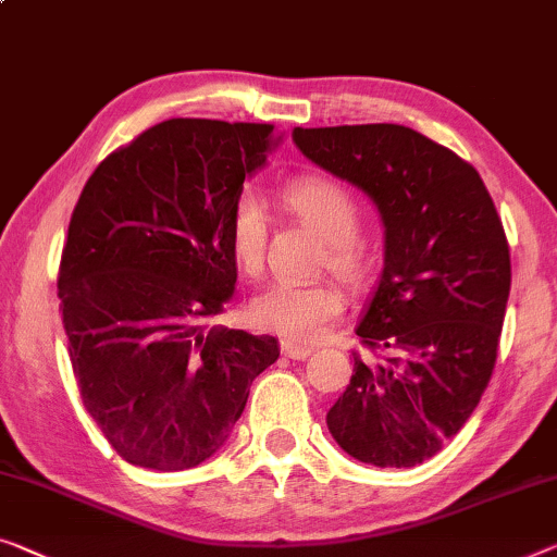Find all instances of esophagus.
<instances>
[{"label": "esophagus", "mask_w": 557, "mask_h": 557, "mask_svg": "<svg viewBox=\"0 0 557 557\" xmlns=\"http://www.w3.org/2000/svg\"><path fill=\"white\" fill-rule=\"evenodd\" d=\"M280 350H282V355H285V358H289V360H305L307 355L312 352V347H305V345L289 343V339H282Z\"/></svg>", "instance_id": "esophagus-1"}]
</instances>
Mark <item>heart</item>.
<instances>
[{
  "label": "heart",
  "mask_w": 557,
  "mask_h": 557,
  "mask_svg": "<svg viewBox=\"0 0 557 557\" xmlns=\"http://www.w3.org/2000/svg\"><path fill=\"white\" fill-rule=\"evenodd\" d=\"M280 202L325 239L320 262L345 285L360 287L368 277L370 255L358 235L362 207L350 189L332 177L310 174L282 187ZM227 235L237 268L250 277L260 275L268 252V214L252 193H243L232 205ZM343 307V293L332 282L277 280L252 297L250 320L289 343H314L339 318Z\"/></svg>",
  "instance_id": "obj_1"
}]
</instances>
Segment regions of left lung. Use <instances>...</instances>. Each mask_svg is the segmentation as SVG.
Segmentation results:
<instances>
[{
    "label": "left lung",
    "instance_id": "left-lung-1",
    "mask_svg": "<svg viewBox=\"0 0 557 557\" xmlns=\"http://www.w3.org/2000/svg\"><path fill=\"white\" fill-rule=\"evenodd\" d=\"M307 160L377 205L385 268L352 350L350 385L327 412L337 445L375 468L443 450L491 383L510 247L478 170L403 124L297 127Z\"/></svg>",
    "mask_w": 557,
    "mask_h": 557
}]
</instances>
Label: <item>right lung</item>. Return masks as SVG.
Wrapping results in <instances>:
<instances>
[{
    "mask_svg": "<svg viewBox=\"0 0 557 557\" xmlns=\"http://www.w3.org/2000/svg\"><path fill=\"white\" fill-rule=\"evenodd\" d=\"M280 139L275 124L168 120L82 189L57 295L85 410L132 465L205 462L280 358L272 335L210 325L237 282L230 210Z\"/></svg>",
    "mask_w": 557,
    "mask_h": 557,
    "instance_id": "right-lung-1",
    "label": "right lung"
}]
</instances>
